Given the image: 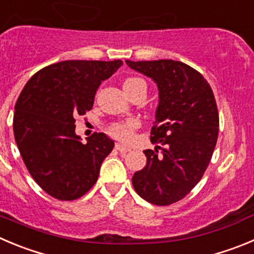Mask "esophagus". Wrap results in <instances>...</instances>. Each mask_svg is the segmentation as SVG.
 Returning a JSON list of instances; mask_svg holds the SVG:
<instances>
[{
  "instance_id": "1",
  "label": "esophagus",
  "mask_w": 254,
  "mask_h": 254,
  "mask_svg": "<svg viewBox=\"0 0 254 254\" xmlns=\"http://www.w3.org/2000/svg\"><path fill=\"white\" fill-rule=\"evenodd\" d=\"M115 148H116V150H119L120 153H127V151L130 150V148H127V146H125L124 144H122V143H116Z\"/></svg>"
}]
</instances>
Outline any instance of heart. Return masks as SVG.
Instances as JSON below:
<instances>
[{"label":"heart","instance_id":"obj_1","mask_svg":"<svg viewBox=\"0 0 254 254\" xmlns=\"http://www.w3.org/2000/svg\"><path fill=\"white\" fill-rule=\"evenodd\" d=\"M140 82H144L143 80L139 79V77H127L124 81V90L125 92L131 90L132 87H135ZM139 127V123L135 119H129L127 122L123 123H115L114 125L110 127V132L116 136L118 139H122V140H130L132 138V132L136 127Z\"/></svg>","mask_w":254,"mask_h":254}]
</instances>
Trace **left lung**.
Masks as SVG:
<instances>
[{
	"mask_svg": "<svg viewBox=\"0 0 254 254\" xmlns=\"http://www.w3.org/2000/svg\"><path fill=\"white\" fill-rule=\"evenodd\" d=\"M150 77L159 90L151 127L154 150L132 177L135 191L146 202L169 205L183 199L202 179L218 139L217 104L202 73L181 61H125Z\"/></svg>",
	"mask_w": 254,
	"mask_h": 254,
	"instance_id": "left-lung-1",
	"label": "left lung"
}]
</instances>
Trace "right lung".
<instances>
[{
	"instance_id": "right-lung-1",
	"label": "right lung",
	"mask_w": 254,
	"mask_h": 254,
	"mask_svg": "<svg viewBox=\"0 0 254 254\" xmlns=\"http://www.w3.org/2000/svg\"><path fill=\"white\" fill-rule=\"evenodd\" d=\"M122 60H67L31 77L15 105L13 134L34 181L59 200H75L98 181L114 141L95 132L86 144L75 132V118L91 110L96 90Z\"/></svg>"
}]
</instances>
